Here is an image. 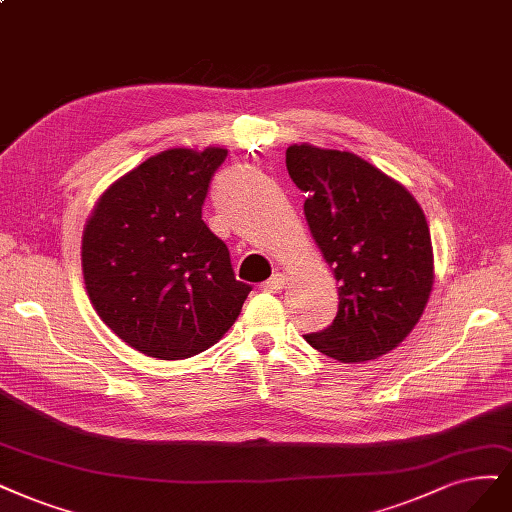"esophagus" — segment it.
I'll return each mask as SVG.
<instances>
[{
    "mask_svg": "<svg viewBox=\"0 0 512 512\" xmlns=\"http://www.w3.org/2000/svg\"><path fill=\"white\" fill-rule=\"evenodd\" d=\"M284 286H286V277L281 275V273L271 275L267 281H262V284H260V288H262L264 292H279Z\"/></svg>",
    "mask_w": 512,
    "mask_h": 512,
    "instance_id": "esophagus-1",
    "label": "esophagus"
}]
</instances>
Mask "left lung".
I'll list each match as a JSON object with an SVG mask.
<instances>
[{
	"instance_id": "1",
	"label": "left lung",
	"mask_w": 512,
	"mask_h": 512,
	"mask_svg": "<svg viewBox=\"0 0 512 512\" xmlns=\"http://www.w3.org/2000/svg\"><path fill=\"white\" fill-rule=\"evenodd\" d=\"M286 167L307 192L311 235L341 284L337 317L305 339L334 360H375L407 337L428 303L434 275L424 211L407 188L351 152L290 146Z\"/></svg>"
}]
</instances>
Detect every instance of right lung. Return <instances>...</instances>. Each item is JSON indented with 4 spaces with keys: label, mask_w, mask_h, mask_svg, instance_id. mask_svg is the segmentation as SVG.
Masks as SVG:
<instances>
[{
    "label": "right lung",
    "mask_w": 512,
    "mask_h": 512,
    "mask_svg": "<svg viewBox=\"0 0 512 512\" xmlns=\"http://www.w3.org/2000/svg\"><path fill=\"white\" fill-rule=\"evenodd\" d=\"M226 150L173 148L99 199L82 237L84 284L101 320L133 349L184 360L233 326L252 292L235 279L203 203Z\"/></svg>",
    "instance_id": "right-lung-1"
}]
</instances>
